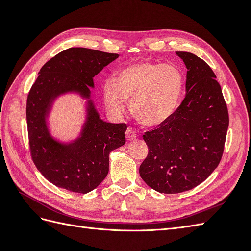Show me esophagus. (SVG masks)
I'll return each instance as SVG.
<instances>
[{
	"label": "esophagus",
	"instance_id": "esophagus-1",
	"mask_svg": "<svg viewBox=\"0 0 251 251\" xmlns=\"http://www.w3.org/2000/svg\"><path fill=\"white\" fill-rule=\"evenodd\" d=\"M126 139H127L128 141H131V140H133V139L136 138V133H135V131L133 130V127L128 126V127L126 128Z\"/></svg>",
	"mask_w": 251,
	"mask_h": 251
}]
</instances>
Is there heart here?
Here are the masks:
<instances>
[{
    "label": "heart",
    "instance_id": "1",
    "mask_svg": "<svg viewBox=\"0 0 251 251\" xmlns=\"http://www.w3.org/2000/svg\"><path fill=\"white\" fill-rule=\"evenodd\" d=\"M183 87L177 67L140 62L119 70L114 82H105L103 97L114 114H124L126 101L131 102L134 118L144 126H157L176 110Z\"/></svg>",
    "mask_w": 251,
    "mask_h": 251
}]
</instances>
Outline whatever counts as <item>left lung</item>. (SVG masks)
<instances>
[{
  "instance_id": "obj_1",
  "label": "left lung",
  "mask_w": 251,
  "mask_h": 251,
  "mask_svg": "<svg viewBox=\"0 0 251 251\" xmlns=\"http://www.w3.org/2000/svg\"><path fill=\"white\" fill-rule=\"evenodd\" d=\"M187 68L186 95L173 115L143 140L148 156L140 177L155 191L178 194L199 185L221 161L228 110L216 74L202 58L176 52Z\"/></svg>"
}]
</instances>
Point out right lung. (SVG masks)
<instances>
[{
	"label": "right lung",
	"instance_id": "obj_1",
	"mask_svg": "<svg viewBox=\"0 0 251 251\" xmlns=\"http://www.w3.org/2000/svg\"><path fill=\"white\" fill-rule=\"evenodd\" d=\"M118 57L88 48H69L45 64L27 96L26 117L29 150L43 176L57 187L87 194L97 187L109 172V154L126 142V124L102 121L91 104L81 137L60 146L48 133L45 115L59 93L76 90L90 95L93 77Z\"/></svg>",
	"mask_w": 251,
	"mask_h": 251
}]
</instances>
